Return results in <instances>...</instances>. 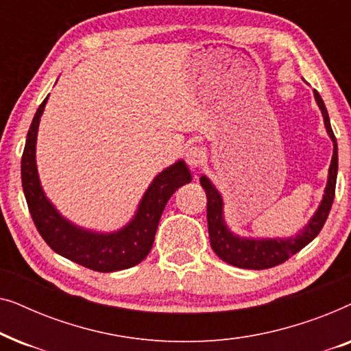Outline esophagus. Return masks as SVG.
Wrapping results in <instances>:
<instances>
[{"instance_id": "esophagus-1", "label": "esophagus", "mask_w": 351, "mask_h": 351, "mask_svg": "<svg viewBox=\"0 0 351 351\" xmlns=\"http://www.w3.org/2000/svg\"><path fill=\"white\" fill-rule=\"evenodd\" d=\"M185 160L191 167H199L206 160V153L201 147H190L185 153Z\"/></svg>"}]
</instances>
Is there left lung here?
Returning <instances> with one entry per match:
<instances>
[{"mask_svg": "<svg viewBox=\"0 0 351 351\" xmlns=\"http://www.w3.org/2000/svg\"><path fill=\"white\" fill-rule=\"evenodd\" d=\"M316 104L323 113L324 126L328 131L330 141L334 143L332 160L329 166L328 185L324 189L323 199L310 219V222L305 225L304 230H300L295 237L291 238H244L234 234L227 227L223 219V199L217 189L213 185L206 176L199 177V184L208 196V228L210 247L223 262L238 268H249V270H265L280 265L286 262L287 258L294 256L304 249L306 244L313 241L318 237L321 228L324 227L326 219H328L330 206L334 203L335 195V182H337V169H339V153H337V141L330 128L329 114L326 110V105L321 99V95L313 90Z\"/></svg>", "mask_w": 351, "mask_h": 351, "instance_id": "1", "label": "left lung"}]
</instances>
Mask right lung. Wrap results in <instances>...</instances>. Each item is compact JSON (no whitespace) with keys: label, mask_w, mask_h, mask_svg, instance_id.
Instances as JSON below:
<instances>
[{"label":"right lung","mask_w":351,"mask_h":351,"mask_svg":"<svg viewBox=\"0 0 351 351\" xmlns=\"http://www.w3.org/2000/svg\"><path fill=\"white\" fill-rule=\"evenodd\" d=\"M47 97L28 129L21 165L23 193L36 230L52 251L90 270L110 273L137 265L152 251L166 203L179 186L191 182L189 167L180 160L161 171L142 196L131 222L118 232L99 233L81 228L66 220L47 199L38 176L36 136Z\"/></svg>","instance_id":"obj_1"}]
</instances>
